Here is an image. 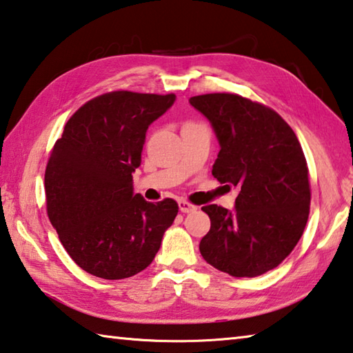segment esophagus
Returning <instances> with one entry per match:
<instances>
[{"instance_id":"1","label":"esophagus","mask_w":353,"mask_h":353,"mask_svg":"<svg viewBox=\"0 0 353 353\" xmlns=\"http://www.w3.org/2000/svg\"><path fill=\"white\" fill-rule=\"evenodd\" d=\"M178 206H180V211H181L183 214H189V212L196 211V206L190 205V203L186 201V200H180V201H178Z\"/></svg>"}]
</instances>
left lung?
<instances>
[{"label":"left lung","instance_id":"1","mask_svg":"<svg viewBox=\"0 0 353 353\" xmlns=\"http://www.w3.org/2000/svg\"><path fill=\"white\" fill-rule=\"evenodd\" d=\"M211 122L220 152L212 175L239 188L232 211L203 206L205 261L234 277L276 268L299 242L310 211L307 161L292 127L262 103L230 92L189 99Z\"/></svg>","mask_w":353,"mask_h":353}]
</instances>
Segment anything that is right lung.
<instances>
[{
    "instance_id": "obj_1",
    "label": "right lung",
    "mask_w": 353,
    "mask_h": 353,
    "mask_svg": "<svg viewBox=\"0 0 353 353\" xmlns=\"http://www.w3.org/2000/svg\"><path fill=\"white\" fill-rule=\"evenodd\" d=\"M175 94L113 91L86 102L66 122L49 157L46 209L80 268L117 281L145 270L178 214L175 200L133 192L148 125Z\"/></svg>"
}]
</instances>
